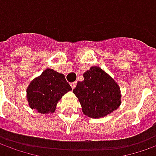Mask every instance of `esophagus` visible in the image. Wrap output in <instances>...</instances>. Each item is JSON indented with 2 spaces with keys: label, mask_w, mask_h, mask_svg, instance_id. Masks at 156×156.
I'll return each mask as SVG.
<instances>
[{
  "label": "esophagus",
  "mask_w": 156,
  "mask_h": 156,
  "mask_svg": "<svg viewBox=\"0 0 156 156\" xmlns=\"http://www.w3.org/2000/svg\"><path fill=\"white\" fill-rule=\"evenodd\" d=\"M76 83H77L76 81H75V82H71V83H70V86H71L72 89H74V88H75V87H76Z\"/></svg>",
  "instance_id": "esophagus-1"
}]
</instances>
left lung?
I'll use <instances>...</instances> for the list:
<instances>
[{
	"mask_svg": "<svg viewBox=\"0 0 156 156\" xmlns=\"http://www.w3.org/2000/svg\"><path fill=\"white\" fill-rule=\"evenodd\" d=\"M73 92L77 97L84 115L91 118L106 116L121 104V89L116 81L98 66L83 74Z\"/></svg>",
	"mask_w": 156,
	"mask_h": 156,
	"instance_id": "obj_1",
	"label": "left lung"
}]
</instances>
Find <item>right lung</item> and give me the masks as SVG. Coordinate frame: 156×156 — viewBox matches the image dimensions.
Returning a JSON list of instances; mask_svg holds the SVG:
<instances>
[{
  "label": "right lung",
  "mask_w": 156,
  "mask_h": 156,
  "mask_svg": "<svg viewBox=\"0 0 156 156\" xmlns=\"http://www.w3.org/2000/svg\"><path fill=\"white\" fill-rule=\"evenodd\" d=\"M64 75L46 69L41 75L31 80L26 89L28 105L41 114L55 112L57 104L65 93L71 91Z\"/></svg>",
  "instance_id": "1"
}]
</instances>
